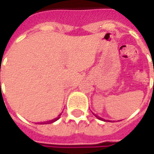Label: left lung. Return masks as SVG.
<instances>
[{
    "instance_id": "8db88e82",
    "label": "left lung",
    "mask_w": 154,
    "mask_h": 154,
    "mask_svg": "<svg viewBox=\"0 0 154 154\" xmlns=\"http://www.w3.org/2000/svg\"><path fill=\"white\" fill-rule=\"evenodd\" d=\"M96 117H97V118H98V119H100V120H103V118H101V117H98V116H96Z\"/></svg>"
}]
</instances>
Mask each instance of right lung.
I'll use <instances>...</instances> for the list:
<instances>
[{
	"label": "right lung",
	"instance_id": "obj_1",
	"mask_svg": "<svg viewBox=\"0 0 154 154\" xmlns=\"http://www.w3.org/2000/svg\"><path fill=\"white\" fill-rule=\"evenodd\" d=\"M60 116H61V115H59L58 116H57V117H56V118L53 119V120H51V121H47V123H52V122H54L57 121V120H58V119L60 118ZM44 123H46V122H45Z\"/></svg>",
	"mask_w": 154,
	"mask_h": 154
}]
</instances>
